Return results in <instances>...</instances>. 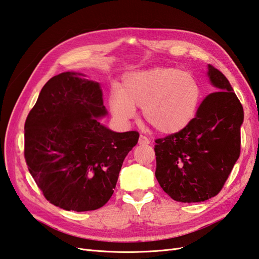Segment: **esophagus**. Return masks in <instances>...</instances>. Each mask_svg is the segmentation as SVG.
I'll return each mask as SVG.
<instances>
[{
  "label": "esophagus",
  "instance_id": "esophagus-1",
  "mask_svg": "<svg viewBox=\"0 0 259 259\" xmlns=\"http://www.w3.org/2000/svg\"><path fill=\"white\" fill-rule=\"evenodd\" d=\"M138 142H139V145H149L150 140H149V138H148V137H146L144 135H140Z\"/></svg>",
  "mask_w": 259,
  "mask_h": 259
}]
</instances>
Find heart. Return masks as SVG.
<instances>
[{
    "instance_id": "obj_1",
    "label": "heart",
    "mask_w": 259,
    "mask_h": 259,
    "mask_svg": "<svg viewBox=\"0 0 259 259\" xmlns=\"http://www.w3.org/2000/svg\"><path fill=\"white\" fill-rule=\"evenodd\" d=\"M201 87L194 74L176 68H155L130 73L109 99L113 117L129 122L142 107L148 123L162 134L185 129L199 109Z\"/></svg>"
}]
</instances>
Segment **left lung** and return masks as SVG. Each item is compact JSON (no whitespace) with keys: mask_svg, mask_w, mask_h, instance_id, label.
Returning a JSON list of instances; mask_svg holds the SVG:
<instances>
[{"mask_svg":"<svg viewBox=\"0 0 259 259\" xmlns=\"http://www.w3.org/2000/svg\"><path fill=\"white\" fill-rule=\"evenodd\" d=\"M216 92L200 103L185 129L156 139V178L176 201L199 202L219 194L240 155L244 109L221 71L208 65Z\"/></svg>","mask_w":259,"mask_h":259,"instance_id":"8db88e82","label":"left lung"}]
</instances>
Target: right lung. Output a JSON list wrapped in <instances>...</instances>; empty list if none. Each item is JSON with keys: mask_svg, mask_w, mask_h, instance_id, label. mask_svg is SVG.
Returning a JSON list of instances; mask_svg holds the SVG:
<instances>
[{"mask_svg": "<svg viewBox=\"0 0 259 259\" xmlns=\"http://www.w3.org/2000/svg\"><path fill=\"white\" fill-rule=\"evenodd\" d=\"M98 82L63 72L42 88L24 124V158L46 199L65 210L88 211L111 198L138 131L113 133Z\"/></svg>", "mask_w": 259, "mask_h": 259, "instance_id": "obj_1", "label": "right lung"}]
</instances>
